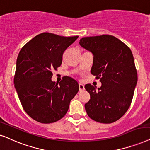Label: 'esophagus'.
<instances>
[{
    "mask_svg": "<svg viewBox=\"0 0 150 150\" xmlns=\"http://www.w3.org/2000/svg\"><path fill=\"white\" fill-rule=\"evenodd\" d=\"M84 89H85L84 85L81 84V83H79V91L80 92H81V91L84 90Z\"/></svg>",
    "mask_w": 150,
    "mask_h": 150,
    "instance_id": "esophagus-1",
    "label": "esophagus"
}]
</instances>
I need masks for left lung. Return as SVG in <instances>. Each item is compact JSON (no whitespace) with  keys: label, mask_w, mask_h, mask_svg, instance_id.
Instances as JSON below:
<instances>
[{"label":"left lung","mask_w":150,"mask_h":150,"mask_svg":"<svg viewBox=\"0 0 150 150\" xmlns=\"http://www.w3.org/2000/svg\"><path fill=\"white\" fill-rule=\"evenodd\" d=\"M81 47L94 55L92 74L100 79V88L85 85L90 99L85 105L89 118L101 123H112L129 109L137 83V71L131 50L111 35L84 37Z\"/></svg>","instance_id":"obj_1"}]
</instances>
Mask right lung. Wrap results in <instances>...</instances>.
Wrapping results in <instances>:
<instances>
[{
	"instance_id": "right-lung-1",
	"label": "right lung",
	"mask_w": 150,
	"mask_h": 150,
	"mask_svg": "<svg viewBox=\"0 0 150 150\" xmlns=\"http://www.w3.org/2000/svg\"><path fill=\"white\" fill-rule=\"evenodd\" d=\"M44 32L23 47L16 61L13 83L25 112L41 123H52L67 113L79 92V83L65 76L52 82V71L61 65L65 50L78 38Z\"/></svg>"
}]
</instances>
